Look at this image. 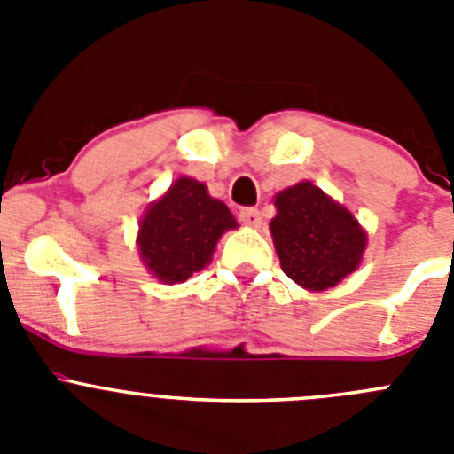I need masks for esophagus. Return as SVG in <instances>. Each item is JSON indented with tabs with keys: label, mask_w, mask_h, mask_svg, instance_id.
<instances>
[{
	"label": "esophagus",
	"mask_w": 454,
	"mask_h": 454,
	"mask_svg": "<svg viewBox=\"0 0 454 454\" xmlns=\"http://www.w3.org/2000/svg\"><path fill=\"white\" fill-rule=\"evenodd\" d=\"M239 218H240V223L247 224V227H259V224H262V214H259V208H254V207L240 208Z\"/></svg>",
	"instance_id": "esophagus-1"
}]
</instances>
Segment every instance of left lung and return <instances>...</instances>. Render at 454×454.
<instances>
[{"instance_id": "obj_1", "label": "left lung", "mask_w": 454, "mask_h": 454, "mask_svg": "<svg viewBox=\"0 0 454 454\" xmlns=\"http://www.w3.org/2000/svg\"><path fill=\"white\" fill-rule=\"evenodd\" d=\"M272 240L282 270L309 291L336 286L362 262L366 234L348 208L302 182L275 200Z\"/></svg>"}]
</instances>
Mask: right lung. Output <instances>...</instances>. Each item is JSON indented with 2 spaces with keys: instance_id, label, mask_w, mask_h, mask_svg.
<instances>
[{
  "instance_id": "right-lung-1",
  "label": "right lung",
  "mask_w": 454,
  "mask_h": 454,
  "mask_svg": "<svg viewBox=\"0 0 454 454\" xmlns=\"http://www.w3.org/2000/svg\"><path fill=\"white\" fill-rule=\"evenodd\" d=\"M236 227L231 211L195 179L182 177L147 208L140 223V259L161 282L177 284L202 270L220 236Z\"/></svg>"
}]
</instances>
